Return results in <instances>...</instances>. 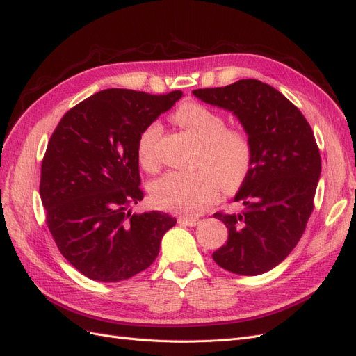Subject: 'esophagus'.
<instances>
[{"mask_svg": "<svg viewBox=\"0 0 356 356\" xmlns=\"http://www.w3.org/2000/svg\"><path fill=\"white\" fill-rule=\"evenodd\" d=\"M178 221H179L181 224L190 225V227H195V225L200 224V218H196V217H179Z\"/></svg>", "mask_w": 356, "mask_h": 356, "instance_id": "1", "label": "esophagus"}]
</instances>
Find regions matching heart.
Here are the masks:
<instances>
[{
	"instance_id": "heart-1",
	"label": "heart",
	"mask_w": 356,
	"mask_h": 356,
	"mask_svg": "<svg viewBox=\"0 0 356 356\" xmlns=\"http://www.w3.org/2000/svg\"><path fill=\"white\" fill-rule=\"evenodd\" d=\"M175 120L200 143L196 172L172 170L156 179L149 195L159 208L193 215L218 199L221 184L238 188L250 174L252 143L243 129L227 127L225 118L199 102L181 105ZM161 123L149 122L138 136L136 160L144 170L154 174L160 166L159 139Z\"/></svg>"
}]
</instances>
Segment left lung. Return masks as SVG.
<instances>
[{"mask_svg":"<svg viewBox=\"0 0 356 356\" xmlns=\"http://www.w3.org/2000/svg\"><path fill=\"white\" fill-rule=\"evenodd\" d=\"M193 93L238 115L252 143L250 174L234 197L243 209L213 213L229 230L213 261L236 275L266 273L294 250L314 212L321 175L314 131L293 102L260 80Z\"/></svg>","mask_w":356,"mask_h":356,"instance_id":"1","label":"left lung"}]
</instances>
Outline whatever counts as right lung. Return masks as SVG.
Masks as SVG:
<instances>
[{
    "label": "right lung",
    "instance_id": "obj_1",
    "mask_svg": "<svg viewBox=\"0 0 356 356\" xmlns=\"http://www.w3.org/2000/svg\"><path fill=\"white\" fill-rule=\"evenodd\" d=\"M181 96L106 89L68 110L50 136L40 179L46 224L60 254L93 281L118 282L145 270L177 222L131 207L144 199L138 136Z\"/></svg>",
    "mask_w": 356,
    "mask_h": 356
}]
</instances>
